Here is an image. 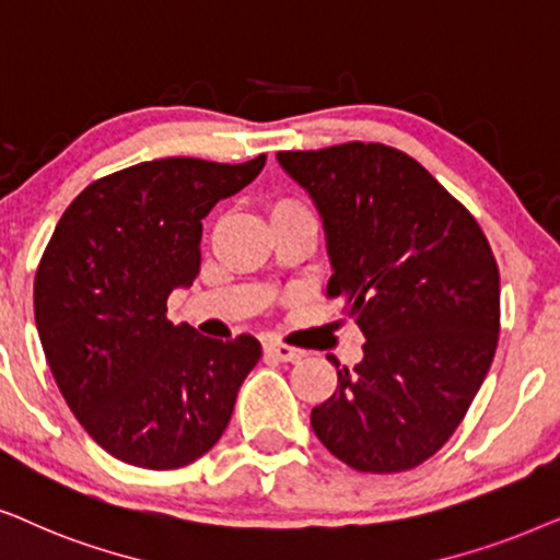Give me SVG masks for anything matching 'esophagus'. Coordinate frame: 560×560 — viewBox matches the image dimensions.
Wrapping results in <instances>:
<instances>
[{
    "instance_id": "34e87169",
    "label": "esophagus",
    "mask_w": 560,
    "mask_h": 560,
    "mask_svg": "<svg viewBox=\"0 0 560 560\" xmlns=\"http://www.w3.org/2000/svg\"><path fill=\"white\" fill-rule=\"evenodd\" d=\"M264 350L268 355H273L276 361H300L304 355L302 348H294V346H287V342H276V340H268Z\"/></svg>"
}]
</instances>
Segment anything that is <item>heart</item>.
I'll return each mask as SVG.
<instances>
[{
	"label": "heart",
	"instance_id": "heart-1",
	"mask_svg": "<svg viewBox=\"0 0 560 560\" xmlns=\"http://www.w3.org/2000/svg\"><path fill=\"white\" fill-rule=\"evenodd\" d=\"M296 202H289V199H284V202H279L276 207H294Z\"/></svg>",
	"mask_w": 560,
	"mask_h": 560
}]
</instances>
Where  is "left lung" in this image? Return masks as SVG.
I'll use <instances>...</instances> for the list:
<instances>
[{"label": "left lung", "mask_w": 560, "mask_h": 560, "mask_svg": "<svg viewBox=\"0 0 560 560\" xmlns=\"http://www.w3.org/2000/svg\"><path fill=\"white\" fill-rule=\"evenodd\" d=\"M323 214L332 276L363 361L312 409V430L355 471L399 474L448 443L499 340V266L474 214L412 155L382 143L281 151Z\"/></svg>", "instance_id": "1"}]
</instances>
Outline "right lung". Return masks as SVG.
I'll list each match as a JSON object with an SVG mask.
<instances>
[{"mask_svg":"<svg viewBox=\"0 0 560 560\" xmlns=\"http://www.w3.org/2000/svg\"><path fill=\"white\" fill-rule=\"evenodd\" d=\"M159 159L96 178L69 205L35 271V325L66 405L109 456L168 471L225 432L260 361L253 335L212 340L166 317L202 264V220L264 168Z\"/></svg>","mask_w":560,"mask_h":560,"instance_id":"right-lung-1","label":"right lung"}]
</instances>
